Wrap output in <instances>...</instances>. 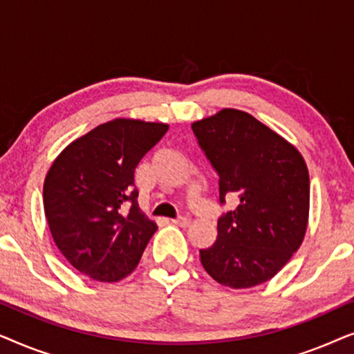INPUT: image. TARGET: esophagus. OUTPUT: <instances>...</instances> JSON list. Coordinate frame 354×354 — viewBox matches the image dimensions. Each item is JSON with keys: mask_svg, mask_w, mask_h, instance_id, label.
I'll use <instances>...</instances> for the list:
<instances>
[{"mask_svg": "<svg viewBox=\"0 0 354 354\" xmlns=\"http://www.w3.org/2000/svg\"><path fill=\"white\" fill-rule=\"evenodd\" d=\"M172 224L174 225H178V227H187L188 224H190V219H187V217H177V219H172Z\"/></svg>", "mask_w": 354, "mask_h": 354, "instance_id": "1", "label": "esophagus"}]
</instances>
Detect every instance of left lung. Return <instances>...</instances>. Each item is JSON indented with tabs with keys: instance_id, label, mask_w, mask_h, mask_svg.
I'll return each mask as SVG.
<instances>
[{
	"instance_id": "obj_1",
	"label": "left lung",
	"mask_w": 354,
	"mask_h": 354,
	"mask_svg": "<svg viewBox=\"0 0 354 354\" xmlns=\"http://www.w3.org/2000/svg\"><path fill=\"white\" fill-rule=\"evenodd\" d=\"M219 176V201L239 206L217 221V239L200 250L216 282L250 288L268 282L303 243L309 216V174L301 153L245 111L225 108L192 124Z\"/></svg>"
}]
</instances>
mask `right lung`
<instances>
[{"instance_id":"add662e5","label":"right lung","mask_w":354,"mask_h":354,"mask_svg":"<svg viewBox=\"0 0 354 354\" xmlns=\"http://www.w3.org/2000/svg\"><path fill=\"white\" fill-rule=\"evenodd\" d=\"M167 129L114 119L53 161L43 185L48 225L64 258L86 277L118 282L138 266L158 225L140 211L133 172Z\"/></svg>"}]
</instances>
